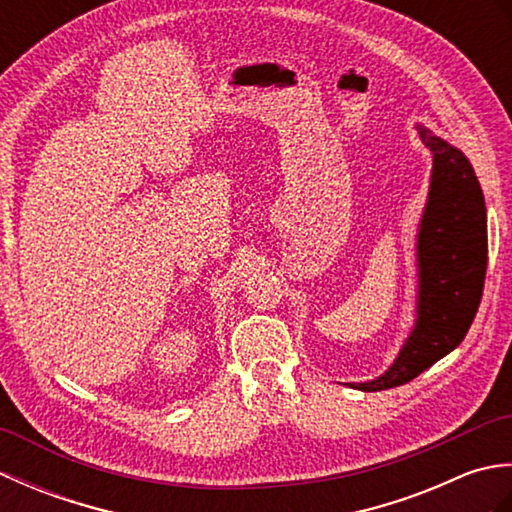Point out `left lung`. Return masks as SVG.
I'll return each instance as SVG.
<instances>
[{"label":"left lung","instance_id":"left-lung-1","mask_svg":"<svg viewBox=\"0 0 512 512\" xmlns=\"http://www.w3.org/2000/svg\"><path fill=\"white\" fill-rule=\"evenodd\" d=\"M433 154L429 202L418 235V321L398 358L372 383H350L361 391H383L420 376L455 350L480 308L488 239L486 206L471 162L460 149L418 127Z\"/></svg>","mask_w":512,"mask_h":512}]
</instances>
